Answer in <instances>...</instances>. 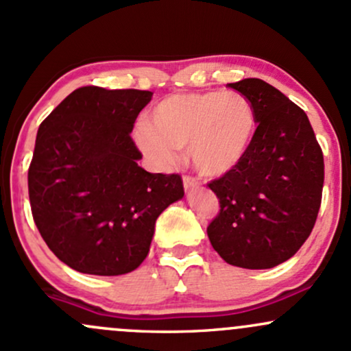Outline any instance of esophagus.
I'll return each mask as SVG.
<instances>
[{
  "label": "esophagus",
  "instance_id": "34e87169",
  "mask_svg": "<svg viewBox=\"0 0 351 351\" xmlns=\"http://www.w3.org/2000/svg\"><path fill=\"white\" fill-rule=\"evenodd\" d=\"M199 184H202V183H199L196 178H193V176H190V175L183 176V186H184V190H186V191L196 190V188H199Z\"/></svg>",
  "mask_w": 351,
  "mask_h": 351
}]
</instances>
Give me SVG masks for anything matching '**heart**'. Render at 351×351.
I'll return each instance as SVG.
<instances>
[{"instance_id": "heart-1", "label": "heart", "mask_w": 351, "mask_h": 351, "mask_svg": "<svg viewBox=\"0 0 351 351\" xmlns=\"http://www.w3.org/2000/svg\"><path fill=\"white\" fill-rule=\"evenodd\" d=\"M256 133V114L241 93L173 95L158 103L148 125L141 123L136 141L158 168L176 163L188 148L193 167L202 175L232 171L248 153Z\"/></svg>"}]
</instances>
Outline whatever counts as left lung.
<instances>
[{
    "mask_svg": "<svg viewBox=\"0 0 351 351\" xmlns=\"http://www.w3.org/2000/svg\"><path fill=\"white\" fill-rule=\"evenodd\" d=\"M252 103L256 133L232 171L208 183L219 213L208 225L218 255L248 269L283 263L306 241L322 205L323 152L305 111L263 80L230 83Z\"/></svg>",
    "mask_w": 351,
    "mask_h": 351,
    "instance_id": "left-lung-1",
    "label": "left lung"
}]
</instances>
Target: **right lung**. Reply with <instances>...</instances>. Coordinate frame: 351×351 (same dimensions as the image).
<instances>
[{"label": "right lung", "mask_w": 351, "mask_h": 351, "mask_svg": "<svg viewBox=\"0 0 351 351\" xmlns=\"http://www.w3.org/2000/svg\"><path fill=\"white\" fill-rule=\"evenodd\" d=\"M152 91L83 86L38 128L28 169L33 219L55 255L86 275L133 271L161 211L183 198L178 173L138 167L134 121Z\"/></svg>", "instance_id": "add662e5"}]
</instances>
